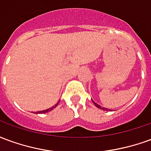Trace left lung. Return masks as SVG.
<instances>
[{
  "label": "left lung",
  "instance_id": "left-lung-1",
  "mask_svg": "<svg viewBox=\"0 0 151 151\" xmlns=\"http://www.w3.org/2000/svg\"><path fill=\"white\" fill-rule=\"evenodd\" d=\"M93 103H94V104H95V106H96V107H97V108H100V109H103V110H105V111H108V108H103V107H101V106H99V104H96V103H95V102H94V101H93Z\"/></svg>",
  "mask_w": 151,
  "mask_h": 151
}]
</instances>
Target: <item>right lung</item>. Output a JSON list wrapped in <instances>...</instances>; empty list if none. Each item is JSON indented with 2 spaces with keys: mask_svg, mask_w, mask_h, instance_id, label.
<instances>
[{
  "mask_svg": "<svg viewBox=\"0 0 151 151\" xmlns=\"http://www.w3.org/2000/svg\"><path fill=\"white\" fill-rule=\"evenodd\" d=\"M58 104H59V102H58V103H57V104H56V105H54V106H52V108H48V109H47V110H44V111H37V112H35V113L36 114H38V113H46V112H47V111H52V109H54V108H56V106H57V105H58Z\"/></svg>",
  "mask_w": 151,
  "mask_h": 151,
  "instance_id": "right-lung-1",
  "label": "right lung"
}]
</instances>
